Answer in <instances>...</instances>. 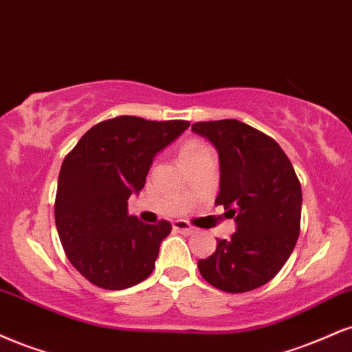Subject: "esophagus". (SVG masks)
<instances>
[{
  "label": "esophagus",
  "mask_w": 352,
  "mask_h": 352,
  "mask_svg": "<svg viewBox=\"0 0 352 352\" xmlns=\"http://www.w3.org/2000/svg\"><path fill=\"white\" fill-rule=\"evenodd\" d=\"M172 226H173V230H175V231L185 232V234H193V232L197 231L193 226H190L187 221H182V219H179V221H173Z\"/></svg>",
  "instance_id": "1"
}]
</instances>
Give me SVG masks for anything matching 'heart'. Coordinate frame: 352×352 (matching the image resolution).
I'll list each match as a JSON object with an SVG mask.
<instances>
[{"mask_svg": "<svg viewBox=\"0 0 352 352\" xmlns=\"http://www.w3.org/2000/svg\"><path fill=\"white\" fill-rule=\"evenodd\" d=\"M205 152H208V149H206L203 144L197 142V141H188L182 146V149L179 152V157L182 160V164H185V162H188V160L198 157V155L205 154Z\"/></svg>", "mask_w": 352, "mask_h": 352, "instance_id": "heart-1", "label": "heart"}]
</instances>
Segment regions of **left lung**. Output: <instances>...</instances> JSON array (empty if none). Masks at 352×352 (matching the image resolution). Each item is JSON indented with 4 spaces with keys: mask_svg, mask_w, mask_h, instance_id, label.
I'll use <instances>...</instances> for the list:
<instances>
[{
    "mask_svg": "<svg viewBox=\"0 0 352 352\" xmlns=\"http://www.w3.org/2000/svg\"><path fill=\"white\" fill-rule=\"evenodd\" d=\"M192 131L217 147L214 203L236 221L231 239H218L217 251L198 261V270L223 292L259 289L278 274L297 244L302 217L297 173L272 138L238 120L195 122Z\"/></svg>",
    "mask_w": 352,
    "mask_h": 352,
    "instance_id": "8db88e82",
    "label": "left lung"
}]
</instances>
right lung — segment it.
<instances>
[{"instance_id": "right-lung-1", "label": "right lung", "mask_w": 352, "mask_h": 352, "mask_svg": "<svg viewBox=\"0 0 352 352\" xmlns=\"http://www.w3.org/2000/svg\"><path fill=\"white\" fill-rule=\"evenodd\" d=\"M190 126L118 116L93 126L63 159L55 224L67 257L96 287L124 290L146 280L172 224H146L128 200L146 184L152 160Z\"/></svg>"}]
</instances>
